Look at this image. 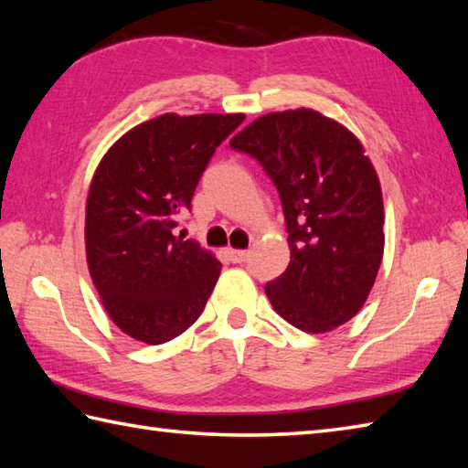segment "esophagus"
<instances>
[{
    "instance_id": "1",
    "label": "esophagus",
    "mask_w": 468,
    "mask_h": 468,
    "mask_svg": "<svg viewBox=\"0 0 468 468\" xmlns=\"http://www.w3.org/2000/svg\"><path fill=\"white\" fill-rule=\"evenodd\" d=\"M247 255H250V253H247L245 250H231V247L227 250L229 261H233V263H243L247 260Z\"/></svg>"
}]
</instances>
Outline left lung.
I'll list each match as a JSON object with an SVG mask.
<instances>
[{"label": "left lung", "instance_id": "1", "mask_svg": "<svg viewBox=\"0 0 468 468\" xmlns=\"http://www.w3.org/2000/svg\"><path fill=\"white\" fill-rule=\"evenodd\" d=\"M229 144L257 158L282 197L292 261L265 285L273 310L307 334L352 320L384 255L382 188L362 143L295 108L260 116Z\"/></svg>", "mask_w": 468, "mask_h": 468}]
</instances>
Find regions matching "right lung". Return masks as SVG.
Masks as SVG:
<instances>
[{"label":"right lung","mask_w":468,"mask_h":468,"mask_svg":"<svg viewBox=\"0 0 468 468\" xmlns=\"http://www.w3.org/2000/svg\"><path fill=\"white\" fill-rule=\"evenodd\" d=\"M243 118L166 112L131 128L96 166L86 198L88 270L106 314L138 342L173 340L205 310L221 263L175 227L215 148Z\"/></svg>","instance_id":"add662e5"}]
</instances>
